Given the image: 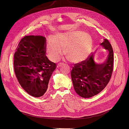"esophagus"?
Wrapping results in <instances>:
<instances>
[{
  "label": "esophagus",
  "mask_w": 129,
  "mask_h": 129,
  "mask_svg": "<svg viewBox=\"0 0 129 129\" xmlns=\"http://www.w3.org/2000/svg\"><path fill=\"white\" fill-rule=\"evenodd\" d=\"M62 65V63H58L57 65V66H56V67L57 68H59L60 66Z\"/></svg>",
  "instance_id": "obj_1"
}]
</instances>
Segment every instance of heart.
Masks as SVG:
<instances>
[{
	"instance_id": "b5f03b06",
	"label": "heart",
	"mask_w": 129,
	"mask_h": 129,
	"mask_svg": "<svg viewBox=\"0 0 129 129\" xmlns=\"http://www.w3.org/2000/svg\"><path fill=\"white\" fill-rule=\"evenodd\" d=\"M92 48L91 38L80 30L57 33L53 40L46 43V50L47 56L52 61H57L64 53L72 62L82 61L89 56Z\"/></svg>"
}]
</instances>
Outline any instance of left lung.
<instances>
[{
	"label": "left lung",
	"instance_id": "obj_1",
	"mask_svg": "<svg viewBox=\"0 0 129 129\" xmlns=\"http://www.w3.org/2000/svg\"><path fill=\"white\" fill-rule=\"evenodd\" d=\"M100 45L109 52L103 63H96L93 52L85 60L74 65L71 71L74 88L77 94L83 98L98 94L106 87L111 77L114 63L112 46L106 39Z\"/></svg>",
	"mask_w": 129,
	"mask_h": 129
}]
</instances>
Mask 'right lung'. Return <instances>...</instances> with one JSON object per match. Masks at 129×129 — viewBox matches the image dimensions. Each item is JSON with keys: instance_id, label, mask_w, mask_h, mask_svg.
<instances>
[{"instance_id": "add662e5", "label": "right lung", "mask_w": 129, "mask_h": 129, "mask_svg": "<svg viewBox=\"0 0 129 129\" xmlns=\"http://www.w3.org/2000/svg\"><path fill=\"white\" fill-rule=\"evenodd\" d=\"M45 54V38L28 36L20 40L14 55V72L19 83L29 95L35 97L44 95L56 67Z\"/></svg>"}]
</instances>
